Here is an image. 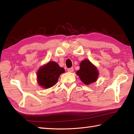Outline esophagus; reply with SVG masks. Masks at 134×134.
<instances>
[{
  "label": "esophagus",
  "instance_id": "34e87169",
  "mask_svg": "<svg viewBox=\"0 0 134 134\" xmlns=\"http://www.w3.org/2000/svg\"><path fill=\"white\" fill-rule=\"evenodd\" d=\"M67 71L70 72H72L74 71V69H73V68H70V69H67Z\"/></svg>",
  "mask_w": 134,
  "mask_h": 134
}]
</instances>
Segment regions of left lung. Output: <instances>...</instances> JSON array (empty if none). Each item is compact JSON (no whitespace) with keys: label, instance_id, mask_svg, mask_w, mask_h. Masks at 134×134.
<instances>
[{"label":"left lung","instance_id":"obj_1","mask_svg":"<svg viewBox=\"0 0 134 134\" xmlns=\"http://www.w3.org/2000/svg\"><path fill=\"white\" fill-rule=\"evenodd\" d=\"M79 66L80 69L76 72V74L84 84L89 85L97 80L98 70L89 60L85 59L82 60Z\"/></svg>","mask_w":134,"mask_h":134}]
</instances>
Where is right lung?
I'll return each instance as SVG.
<instances>
[{
  "mask_svg": "<svg viewBox=\"0 0 134 134\" xmlns=\"http://www.w3.org/2000/svg\"><path fill=\"white\" fill-rule=\"evenodd\" d=\"M65 72L64 68L60 67L54 61H49L39 68L37 72V81L44 89L53 86L62 73Z\"/></svg>",
  "mask_w": 134,
  "mask_h": 134,
  "instance_id": "add662e5",
  "label": "right lung"
}]
</instances>
